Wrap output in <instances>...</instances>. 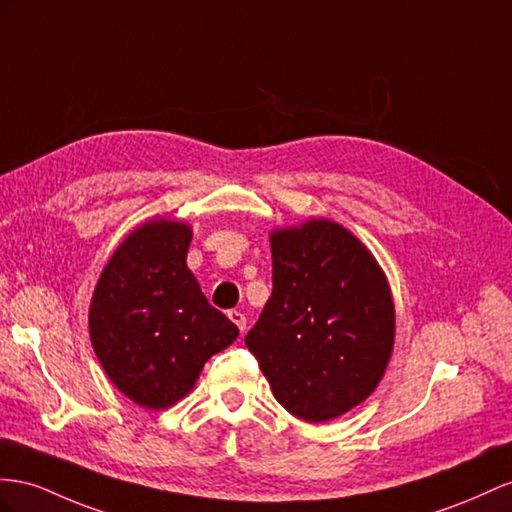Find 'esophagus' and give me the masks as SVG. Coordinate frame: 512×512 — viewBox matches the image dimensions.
Returning a JSON list of instances; mask_svg holds the SVG:
<instances>
[{
    "instance_id": "esophagus-1",
    "label": "esophagus",
    "mask_w": 512,
    "mask_h": 512,
    "mask_svg": "<svg viewBox=\"0 0 512 512\" xmlns=\"http://www.w3.org/2000/svg\"><path fill=\"white\" fill-rule=\"evenodd\" d=\"M229 320L235 324V326H238V329L244 333L246 331V316H244V313L242 311H229Z\"/></svg>"
}]
</instances>
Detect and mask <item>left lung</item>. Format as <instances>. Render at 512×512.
<instances>
[{
  "instance_id": "obj_1",
  "label": "left lung",
  "mask_w": 512,
  "mask_h": 512,
  "mask_svg": "<svg viewBox=\"0 0 512 512\" xmlns=\"http://www.w3.org/2000/svg\"><path fill=\"white\" fill-rule=\"evenodd\" d=\"M272 296L246 346L274 398L305 422L368 400L387 370L396 309L383 268L329 218L270 231Z\"/></svg>"
}]
</instances>
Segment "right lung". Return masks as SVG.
Masks as SVG:
<instances>
[{"label":"right lung","instance_id":"add662e5","mask_svg":"<svg viewBox=\"0 0 512 512\" xmlns=\"http://www.w3.org/2000/svg\"><path fill=\"white\" fill-rule=\"evenodd\" d=\"M190 242L186 222L147 220L112 253L90 300V342L103 372L151 411L186 398L205 361L240 335L190 272Z\"/></svg>","mask_w":512,"mask_h":512}]
</instances>
